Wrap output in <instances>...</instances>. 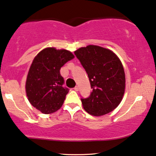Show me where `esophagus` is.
Here are the masks:
<instances>
[{"instance_id": "1", "label": "esophagus", "mask_w": 156, "mask_h": 156, "mask_svg": "<svg viewBox=\"0 0 156 156\" xmlns=\"http://www.w3.org/2000/svg\"><path fill=\"white\" fill-rule=\"evenodd\" d=\"M74 90H76V91H78V86H76V87H75L74 88Z\"/></svg>"}]
</instances>
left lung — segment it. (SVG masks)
Here are the masks:
<instances>
[{
  "mask_svg": "<svg viewBox=\"0 0 156 156\" xmlns=\"http://www.w3.org/2000/svg\"><path fill=\"white\" fill-rule=\"evenodd\" d=\"M87 73L93 89L81 98L83 109L99 117L119 106L125 91V73L121 60L113 51L97 45H88L75 51Z\"/></svg>",
  "mask_w": 156,
  "mask_h": 156,
  "instance_id": "8db88e82",
  "label": "left lung"
}]
</instances>
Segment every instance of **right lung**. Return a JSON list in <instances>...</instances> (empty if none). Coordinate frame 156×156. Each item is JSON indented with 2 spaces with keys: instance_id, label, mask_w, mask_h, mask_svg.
Instances as JSON below:
<instances>
[{
  "instance_id": "add662e5",
  "label": "right lung",
  "mask_w": 156,
  "mask_h": 156,
  "mask_svg": "<svg viewBox=\"0 0 156 156\" xmlns=\"http://www.w3.org/2000/svg\"><path fill=\"white\" fill-rule=\"evenodd\" d=\"M75 58L70 51L47 47L33 60L26 80L29 101L42 113L49 114L60 109L69 90L62 87L60 68Z\"/></svg>"
}]
</instances>
